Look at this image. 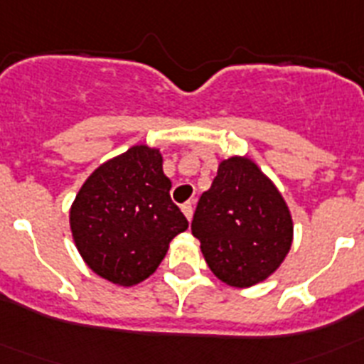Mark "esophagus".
<instances>
[{"mask_svg":"<svg viewBox=\"0 0 364 364\" xmlns=\"http://www.w3.org/2000/svg\"><path fill=\"white\" fill-rule=\"evenodd\" d=\"M182 211H184L186 218H188V220H191V217H193V202H186V204H182Z\"/></svg>","mask_w":364,"mask_h":364,"instance_id":"1","label":"esophagus"}]
</instances>
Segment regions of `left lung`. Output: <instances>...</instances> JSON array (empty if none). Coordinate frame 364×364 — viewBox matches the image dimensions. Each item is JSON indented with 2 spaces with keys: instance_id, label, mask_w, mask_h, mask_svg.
I'll use <instances>...</instances> for the list:
<instances>
[{
  "instance_id": "1",
  "label": "left lung",
  "mask_w": 364,
  "mask_h": 364,
  "mask_svg": "<svg viewBox=\"0 0 364 364\" xmlns=\"http://www.w3.org/2000/svg\"><path fill=\"white\" fill-rule=\"evenodd\" d=\"M193 237L211 272L226 284L264 281L290 252L294 224L284 198L252 160L233 156L218 166L191 222Z\"/></svg>"
}]
</instances>
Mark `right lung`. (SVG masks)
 <instances>
[{"label": "right lung", "instance_id": "right-lung-1", "mask_svg": "<svg viewBox=\"0 0 364 364\" xmlns=\"http://www.w3.org/2000/svg\"><path fill=\"white\" fill-rule=\"evenodd\" d=\"M169 189L159 149L134 146L100 166L70 208L74 242L87 266L120 286L149 277L189 226Z\"/></svg>", "mask_w": 364, "mask_h": 364}]
</instances>
